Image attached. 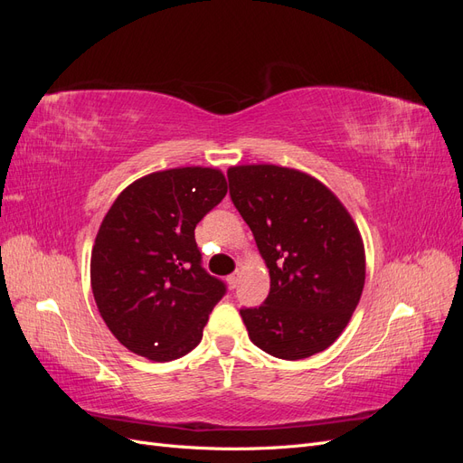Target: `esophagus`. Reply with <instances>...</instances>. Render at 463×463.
Listing matches in <instances>:
<instances>
[{
	"label": "esophagus",
	"instance_id": "1",
	"mask_svg": "<svg viewBox=\"0 0 463 463\" xmlns=\"http://www.w3.org/2000/svg\"><path fill=\"white\" fill-rule=\"evenodd\" d=\"M237 284H240V274H230L228 276V286L233 289V288H237Z\"/></svg>",
	"mask_w": 463,
	"mask_h": 463
}]
</instances>
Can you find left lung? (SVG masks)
<instances>
[{
  "label": "left lung",
  "mask_w": 463,
  "mask_h": 463,
  "mask_svg": "<svg viewBox=\"0 0 463 463\" xmlns=\"http://www.w3.org/2000/svg\"><path fill=\"white\" fill-rule=\"evenodd\" d=\"M230 194L270 272L260 307L241 309L249 338L278 359L325 352L365 286V245L340 199L320 181L274 164L232 165Z\"/></svg>",
  "instance_id": "obj_1"
}]
</instances>
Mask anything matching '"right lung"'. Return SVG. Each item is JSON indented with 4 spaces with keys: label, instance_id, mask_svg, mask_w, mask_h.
Wrapping results in <instances>:
<instances>
[{
    "label": "right lung",
    "instance_id": "1",
    "mask_svg": "<svg viewBox=\"0 0 463 463\" xmlns=\"http://www.w3.org/2000/svg\"><path fill=\"white\" fill-rule=\"evenodd\" d=\"M228 193L216 167L187 165L133 181L109 206L90 255V286L109 332L152 361L184 357L226 293L201 266L194 228Z\"/></svg>",
    "mask_w": 463,
    "mask_h": 463
}]
</instances>
